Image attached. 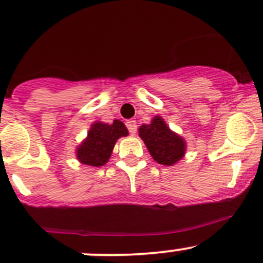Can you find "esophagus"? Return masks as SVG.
<instances>
[{
    "label": "esophagus",
    "mask_w": 263,
    "mask_h": 263,
    "mask_svg": "<svg viewBox=\"0 0 263 263\" xmlns=\"http://www.w3.org/2000/svg\"><path fill=\"white\" fill-rule=\"evenodd\" d=\"M126 126H127V128H128L129 134L134 136V135L136 134V131H137L136 121H135V119H128V121H126Z\"/></svg>",
    "instance_id": "34e87169"
}]
</instances>
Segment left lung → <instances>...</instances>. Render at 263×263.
Instances as JSON below:
<instances>
[{
  "instance_id": "1",
  "label": "left lung",
  "mask_w": 263,
  "mask_h": 263,
  "mask_svg": "<svg viewBox=\"0 0 263 263\" xmlns=\"http://www.w3.org/2000/svg\"><path fill=\"white\" fill-rule=\"evenodd\" d=\"M139 135L154 160L159 164L173 165L184 155V141L169 129L161 117L156 116L150 124H142L139 128Z\"/></svg>"
}]
</instances>
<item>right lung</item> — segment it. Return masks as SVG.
<instances>
[{
	"label": "right lung",
	"instance_id": "add662e5",
	"mask_svg": "<svg viewBox=\"0 0 263 263\" xmlns=\"http://www.w3.org/2000/svg\"><path fill=\"white\" fill-rule=\"evenodd\" d=\"M127 135L126 126L118 119L112 124L97 122L87 132V139L78 147V159L86 165H104L110 158L117 140Z\"/></svg>",
	"mask_w": 263,
	"mask_h": 263
}]
</instances>
